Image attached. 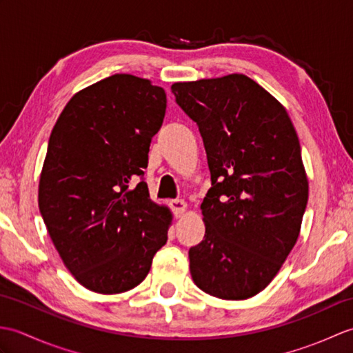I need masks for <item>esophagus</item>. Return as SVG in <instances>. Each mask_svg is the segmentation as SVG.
Instances as JSON below:
<instances>
[{
    "mask_svg": "<svg viewBox=\"0 0 353 353\" xmlns=\"http://www.w3.org/2000/svg\"><path fill=\"white\" fill-rule=\"evenodd\" d=\"M170 208L176 216H182V214L186 211V203L182 199H176L170 201Z\"/></svg>",
    "mask_w": 353,
    "mask_h": 353,
    "instance_id": "esophagus-1",
    "label": "esophagus"
}]
</instances>
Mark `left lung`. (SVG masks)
<instances>
[{
	"label": "left lung",
	"mask_w": 353,
	"mask_h": 353,
	"mask_svg": "<svg viewBox=\"0 0 353 353\" xmlns=\"http://www.w3.org/2000/svg\"><path fill=\"white\" fill-rule=\"evenodd\" d=\"M171 91L199 125L211 171L205 238L188 252L192 281L244 301L272 282L301 232L308 181L297 133L282 104L243 74Z\"/></svg>",
	"instance_id": "8db88e82"
}]
</instances>
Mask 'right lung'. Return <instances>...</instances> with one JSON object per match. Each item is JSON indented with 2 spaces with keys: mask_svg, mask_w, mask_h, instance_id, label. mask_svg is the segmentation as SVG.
I'll list each match as a JSON object with an SVG mask.
<instances>
[{
  "mask_svg": "<svg viewBox=\"0 0 353 353\" xmlns=\"http://www.w3.org/2000/svg\"><path fill=\"white\" fill-rule=\"evenodd\" d=\"M165 109L161 86L115 74L74 95L50 134L39 211L66 268L100 294L137 287L168 239L170 211L144 182Z\"/></svg>",
  "mask_w": 353,
  "mask_h": 353,
  "instance_id": "obj_1",
  "label": "right lung"
}]
</instances>
